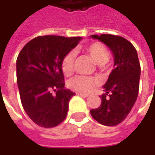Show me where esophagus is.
I'll list each match as a JSON object with an SVG mask.
<instances>
[{"label": "esophagus", "mask_w": 155, "mask_h": 155, "mask_svg": "<svg viewBox=\"0 0 155 155\" xmlns=\"http://www.w3.org/2000/svg\"><path fill=\"white\" fill-rule=\"evenodd\" d=\"M77 95L81 96V97H89V95H88V94H84V93H81V92H77Z\"/></svg>", "instance_id": "obj_1"}]
</instances>
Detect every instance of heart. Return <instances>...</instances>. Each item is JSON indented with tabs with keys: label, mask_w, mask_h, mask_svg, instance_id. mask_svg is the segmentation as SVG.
<instances>
[{
	"label": "heart",
	"mask_w": 155,
	"mask_h": 155,
	"mask_svg": "<svg viewBox=\"0 0 155 155\" xmlns=\"http://www.w3.org/2000/svg\"><path fill=\"white\" fill-rule=\"evenodd\" d=\"M84 51L91 58L94 62L99 65H104L110 59L109 50L105 45L99 42H95L87 45L84 48ZM73 62L74 55L72 52H69L64 57L61 64V68L64 74L70 75L72 72ZM97 81L94 78L83 75H77L69 81V86L71 90L84 93L91 92L94 87L97 85Z\"/></svg>",
	"instance_id": "obj_1"
}]
</instances>
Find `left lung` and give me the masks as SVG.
Instances as JSON below:
<instances>
[{
  "mask_svg": "<svg viewBox=\"0 0 155 155\" xmlns=\"http://www.w3.org/2000/svg\"><path fill=\"white\" fill-rule=\"evenodd\" d=\"M110 48L115 58V68L104 84L102 104L91 110L92 117L105 126H116L132 110L139 92L140 65L134 46L121 36L91 35Z\"/></svg>",
  "mask_w": 155,
  "mask_h": 155,
  "instance_id": "8db88e82",
  "label": "left lung"
}]
</instances>
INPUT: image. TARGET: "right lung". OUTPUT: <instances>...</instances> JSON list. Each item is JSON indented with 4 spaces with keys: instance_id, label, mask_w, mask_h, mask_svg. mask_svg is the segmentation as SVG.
Instances as JSON below:
<instances>
[{
    "instance_id": "obj_1",
    "label": "right lung",
    "mask_w": 155,
    "mask_h": 155,
    "mask_svg": "<svg viewBox=\"0 0 155 155\" xmlns=\"http://www.w3.org/2000/svg\"><path fill=\"white\" fill-rule=\"evenodd\" d=\"M81 37L45 35L30 40L16 60L17 84L23 109L33 122L53 128L65 119L75 95L65 89L61 64Z\"/></svg>"
}]
</instances>
